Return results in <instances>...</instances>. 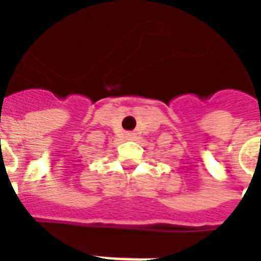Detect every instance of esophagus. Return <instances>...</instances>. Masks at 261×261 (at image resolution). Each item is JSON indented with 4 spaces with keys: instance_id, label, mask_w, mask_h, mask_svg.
<instances>
[{
    "instance_id": "34e87169",
    "label": "esophagus",
    "mask_w": 261,
    "mask_h": 261,
    "mask_svg": "<svg viewBox=\"0 0 261 261\" xmlns=\"http://www.w3.org/2000/svg\"><path fill=\"white\" fill-rule=\"evenodd\" d=\"M134 138H135L134 133H127L126 134V139H130V141H133Z\"/></svg>"
}]
</instances>
